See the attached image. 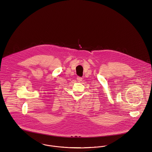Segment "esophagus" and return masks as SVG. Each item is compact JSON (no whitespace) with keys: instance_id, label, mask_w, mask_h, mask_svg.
I'll list each match as a JSON object with an SVG mask.
<instances>
[{"instance_id":"esophagus-1","label":"esophagus","mask_w":152,"mask_h":152,"mask_svg":"<svg viewBox=\"0 0 152 152\" xmlns=\"http://www.w3.org/2000/svg\"><path fill=\"white\" fill-rule=\"evenodd\" d=\"M77 81H79V82H81L82 80H83V78L82 77H77Z\"/></svg>"}]
</instances>
